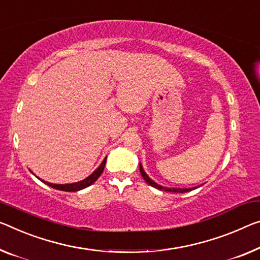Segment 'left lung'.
Wrapping results in <instances>:
<instances>
[{
	"label": "left lung",
	"instance_id": "8db88e82",
	"mask_svg": "<svg viewBox=\"0 0 260 260\" xmlns=\"http://www.w3.org/2000/svg\"><path fill=\"white\" fill-rule=\"evenodd\" d=\"M139 171H141V174H142V177L144 178V180H145L147 183H149L150 186H152V187H154V188H157L159 190L173 191V193H185V191H189V190H193V189L197 188V187H194V188H169V187H164V186L158 185L157 182H154L152 179L149 178V175H147L145 173V171L143 170V166H142L141 162H139Z\"/></svg>",
	"mask_w": 260,
	"mask_h": 260
}]
</instances>
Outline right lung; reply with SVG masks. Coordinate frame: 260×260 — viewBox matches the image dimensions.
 <instances>
[{
  "mask_svg": "<svg viewBox=\"0 0 260 260\" xmlns=\"http://www.w3.org/2000/svg\"><path fill=\"white\" fill-rule=\"evenodd\" d=\"M106 161H107V157L103 159L101 165H100L98 169L89 175V177H87L86 179H83V180H81V181H78V182H74V183H66V185H57V183L46 182V181L42 180V179H41V181H43L44 183H46V185H49L50 187H52V188H54V189L65 190V191H78L80 189H83V188H86V187L90 186L91 183H94L95 181L98 180L100 175L102 174L103 170H105Z\"/></svg>",
  "mask_w": 260,
  "mask_h": 260,
  "instance_id": "right-lung-1",
  "label": "right lung"
}]
</instances>
